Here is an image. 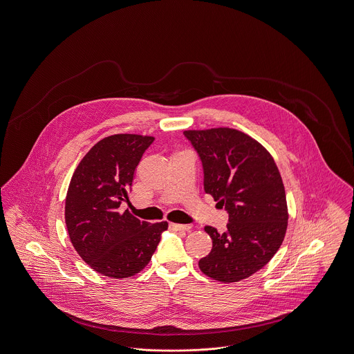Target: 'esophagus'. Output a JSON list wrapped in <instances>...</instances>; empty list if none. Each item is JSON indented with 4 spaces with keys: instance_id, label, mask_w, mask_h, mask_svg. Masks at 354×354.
Returning a JSON list of instances; mask_svg holds the SVG:
<instances>
[{
    "instance_id": "34e87169",
    "label": "esophagus",
    "mask_w": 354,
    "mask_h": 354,
    "mask_svg": "<svg viewBox=\"0 0 354 354\" xmlns=\"http://www.w3.org/2000/svg\"><path fill=\"white\" fill-rule=\"evenodd\" d=\"M169 228L172 231H179V232H186V231H190L193 228L192 224H175V223H171L169 224Z\"/></svg>"
}]
</instances>
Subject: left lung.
I'll list each match as a JSON object with an SVG mask.
<instances>
[{
    "instance_id": "obj_1",
    "label": "left lung",
    "mask_w": 354,
    "mask_h": 354,
    "mask_svg": "<svg viewBox=\"0 0 354 354\" xmlns=\"http://www.w3.org/2000/svg\"><path fill=\"white\" fill-rule=\"evenodd\" d=\"M203 168V189L228 213L227 231L205 227L213 248L198 265L203 274L237 282L261 270L282 244L288 227L285 189L270 153L230 127L186 130Z\"/></svg>"
}]
</instances>
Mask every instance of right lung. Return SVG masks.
Instances as JSON below:
<instances>
[{
  "instance_id": "right-lung-1",
  "label": "right lung",
  "mask_w": 354,
  "mask_h": 354,
  "mask_svg": "<svg viewBox=\"0 0 354 354\" xmlns=\"http://www.w3.org/2000/svg\"><path fill=\"white\" fill-rule=\"evenodd\" d=\"M153 137L114 134L80 161L65 202L71 241L95 272L111 278L140 273L158 248L168 223L141 221L120 203L129 201L136 168Z\"/></svg>"
}]
</instances>
